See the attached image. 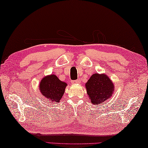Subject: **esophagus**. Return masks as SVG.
Listing matches in <instances>:
<instances>
[{"instance_id":"esophagus-1","label":"esophagus","mask_w":148,"mask_h":148,"mask_svg":"<svg viewBox=\"0 0 148 148\" xmlns=\"http://www.w3.org/2000/svg\"><path fill=\"white\" fill-rule=\"evenodd\" d=\"M71 83H72L73 84H78V83H79V80H75V81H71Z\"/></svg>"}]
</instances>
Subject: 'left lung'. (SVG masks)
<instances>
[{"label":"left lung","instance_id":"8db88e82","mask_svg":"<svg viewBox=\"0 0 148 148\" xmlns=\"http://www.w3.org/2000/svg\"><path fill=\"white\" fill-rule=\"evenodd\" d=\"M85 86L90 101L94 105L110 99L114 90L113 82L105 74H93Z\"/></svg>","mask_w":148,"mask_h":148}]
</instances>
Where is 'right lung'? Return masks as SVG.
I'll return each instance as SVG.
<instances>
[{
    "instance_id": "add662e5",
    "label": "right lung",
    "mask_w": 148,
    "mask_h": 148,
    "mask_svg": "<svg viewBox=\"0 0 148 148\" xmlns=\"http://www.w3.org/2000/svg\"><path fill=\"white\" fill-rule=\"evenodd\" d=\"M67 85L66 82L60 81L55 75H51L41 79L39 88L41 95L46 97L48 101L59 102Z\"/></svg>"
}]
</instances>
